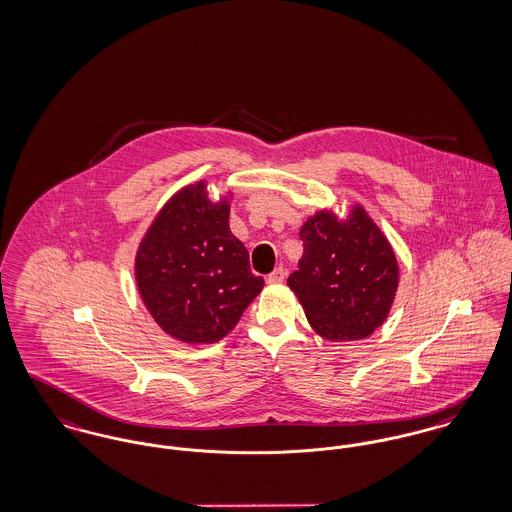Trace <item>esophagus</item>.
I'll return each instance as SVG.
<instances>
[{
    "mask_svg": "<svg viewBox=\"0 0 512 512\" xmlns=\"http://www.w3.org/2000/svg\"><path fill=\"white\" fill-rule=\"evenodd\" d=\"M285 275H287V269L279 266V268H275L269 273L268 283H281L285 279Z\"/></svg>",
    "mask_w": 512,
    "mask_h": 512,
    "instance_id": "34e87169",
    "label": "esophagus"
}]
</instances>
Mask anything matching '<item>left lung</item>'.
<instances>
[{
  "label": "left lung",
  "mask_w": 512,
  "mask_h": 512,
  "mask_svg": "<svg viewBox=\"0 0 512 512\" xmlns=\"http://www.w3.org/2000/svg\"><path fill=\"white\" fill-rule=\"evenodd\" d=\"M304 254L287 279L310 325L329 341L364 339L385 322L399 285L391 244L362 208L345 221L310 217L298 233Z\"/></svg>",
  "instance_id": "1"
}]
</instances>
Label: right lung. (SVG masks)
I'll return each mask as SVG.
<instances>
[{
    "instance_id": "1",
    "label": "right lung",
    "mask_w": 512,
    "mask_h": 512,
    "mask_svg": "<svg viewBox=\"0 0 512 512\" xmlns=\"http://www.w3.org/2000/svg\"><path fill=\"white\" fill-rule=\"evenodd\" d=\"M138 291L165 333L216 343L264 287L244 244L229 229V206L212 204L204 183L177 192L136 252Z\"/></svg>"
}]
</instances>
